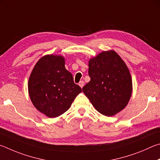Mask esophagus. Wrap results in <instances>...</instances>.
Returning a JSON list of instances; mask_svg holds the SVG:
<instances>
[{"mask_svg": "<svg viewBox=\"0 0 160 160\" xmlns=\"http://www.w3.org/2000/svg\"><path fill=\"white\" fill-rule=\"evenodd\" d=\"M78 86H79L81 88H83V86H84V82H83V81H80L79 83H78Z\"/></svg>", "mask_w": 160, "mask_h": 160, "instance_id": "esophagus-1", "label": "esophagus"}]
</instances>
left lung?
<instances>
[{
  "label": "left lung",
  "mask_w": 160,
  "mask_h": 160,
  "mask_svg": "<svg viewBox=\"0 0 160 160\" xmlns=\"http://www.w3.org/2000/svg\"><path fill=\"white\" fill-rule=\"evenodd\" d=\"M91 81L82 90L100 114L110 117L129 101L132 81L127 66L114 50L103 51L88 64Z\"/></svg>",
  "instance_id": "left-lung-1"
}]
</instances>
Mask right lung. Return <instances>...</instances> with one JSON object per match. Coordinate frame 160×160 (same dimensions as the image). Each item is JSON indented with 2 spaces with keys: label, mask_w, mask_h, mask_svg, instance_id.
Returning <instances> with one entry per match:
<instances>
[{
  "label": "right lung",
  "mask_w": 160,
  "mask_h": 160,
  "mask_svg": "<svg viewBox=\"0 0 160 160\" xmlns=\"http://www.w3.org/2000/svg\"><path fill=\"white\" fill-rule=\"evenodd\" d=\"M28 90L34 107L54 118L69 110L82 88L74 82L64 67L62 56H43L36 64L29 79Z\"/></svg>",
  "instance_id": "1"
}]
</instances>
